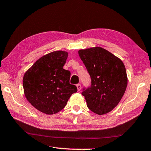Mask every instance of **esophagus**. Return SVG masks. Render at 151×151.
<instances>
[{
    "label": "esophagus",
    "mask_w": 151,
    "mask_h": 151,
    "mask_svg": "<svg viewBox=\"0 0 151 151\" xmlns=\"http://www.w3.org/2000/svg\"><path fill=\"white\" fill-rule=\"evenodd\" d=\"M76 87H77V89H78V91H80V90H81V89H82V87H81V85H80V83H78V84H77L76 85Z\"/></svg>",
    "instance_id": "1"
}]
</instances>
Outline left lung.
<instances>
[{
	"instance_id": "8db88e82",
	"label": "left lung",
	"mask_w": 151,
	"mask_h": 151,
	"mask_svg": "<svg viewBox=\"0 0 151 151\" xmlns=\"http://www.w3.org/2000/svg\"><path fill=\"white\" fill-rule=\"evenodd\" d=\"M78 55L88 71L91 85L83 89L87 106L93 113H109L120 102L127 86L123 62L100 47L80 50Z\"/></svg>"
}]
</instances>
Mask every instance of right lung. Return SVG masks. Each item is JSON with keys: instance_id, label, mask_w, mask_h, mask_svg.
<instances>
[{"instance_id": "right-lung-1", "label": "right lung", "mask_w": 151, "mask_h": 151, "mask_svg": "<svg viewBox=\"0 0 151 151\" xmlns=\"http://www.w3.org/2000/svg\"><path fill=\"white\" fill-rule=\"evenodd\" d=\"M68 56V52L64 51L50 52L35 62L24 75L25 96L42 113H58L77 91L76 87L69 83L71 73L63 68Z\"/></svg>"}]
</instances>
